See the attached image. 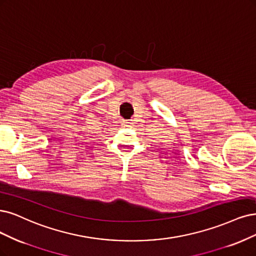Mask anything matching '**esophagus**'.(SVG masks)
<instances>
[{
  "label": "esophagus",
  "instance_id": "1",
  "mask_svg": "<svg viewBox=\"0 0 256 256\" xmlns=\"http://www.w3.org/2000/svg\"><path fill=\"white\" fill-rule=\"evenodd\" d=\"M132 125H134V122H132L131 120H125L124 122H122V126L124 128H127V127H131Z\"/></svg>",
  "mask_w": 256,
  "mask_h": 256
}]
</instances>
